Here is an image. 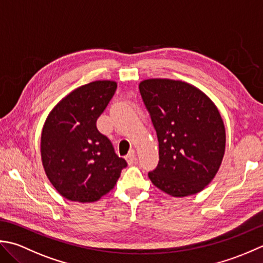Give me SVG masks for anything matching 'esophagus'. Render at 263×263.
<instances>
[{"label":"esophagus","instance_id":"34e87169","mask_svg":"<svg viewBox=\"0 0 263 263\" xmlns=\"http://www.w3.org/2000/svg\"><path fill=\"white\" fill-rule=\"evenodd\" d=\"M126 161H127V163L129 164V165L135 163V161H136V153H135V151H134V149H132L129 154L126 155Z\"/></svg>","mask_w":263,"mask_h":263}]
</instances>
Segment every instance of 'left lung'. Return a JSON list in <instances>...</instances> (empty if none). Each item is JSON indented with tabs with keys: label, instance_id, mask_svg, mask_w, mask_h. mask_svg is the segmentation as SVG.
I'll return each mask as SVG.
<instances>
[{
	"label": "left lung",
	"instance_id": "obj_1",
	"mask_svg": "<svg viewBox=\"0 0 263 263\" xmlns=\"http://www.w3.org/2000/svg\"><path fill=\"white\" fill-rule=\"evenodd\" d=\"M139 92L159 141V164L148 178L174 197L197 194L217 175L226 148V129L217 105L183 80L144 79Z\"/></svg>",
	"mask_w": 263,
	"mask_h": 263
}]
</instances>
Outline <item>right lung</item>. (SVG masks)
<instances>
[{
	"label": "right lung",
	"instance_id": "obj_1",
	"mask_svg": "<svg viewBox=\"0 0 263 263\" xmlns=\"http://www.w3.org/2000/svg\"><path fill=\"white\" fill-rule=\"evenodd\" d=\"M116 89L115 80L79 86L51 110L43 126V168L57 192L69 201L100 200L116 186L127 165L96 128Z\"/></svg>",
	"mask_w": 263,
	"mask_h": 263
}]
</instances>
